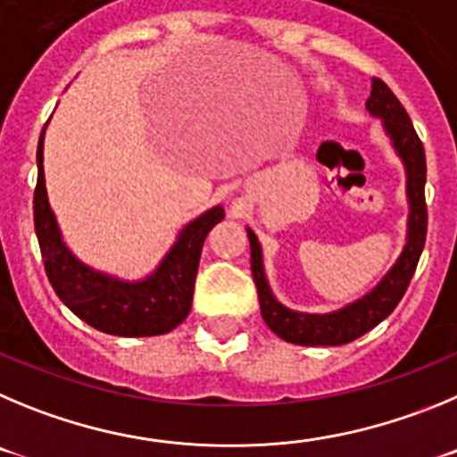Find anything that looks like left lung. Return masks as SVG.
Listing matches in <instances>:
<instances>
[{
    "label": "left lung",
    "mask_w": 457,
    "mask_h": 457,
    "mask_svg": "<svg viewBox=\"0 0 457 457\" xmlns=\"http://www.w3.org/2000/svg\"><path fill=\"white\" fill-rule=\"evenodd\" d=\"M367 111L373 118H380L385 134L392 141L394 150L405 166V188H408V237L401 254L394 262L392 269L385 278L373 287L369 294L357 298L351 305L341 307L328 314H307L285 307L273 295L266 279L264 257L262 245L248 228L250 238V269H253L254 285H257L259 307L264 316L266 326L279 337V339L298 344V346H341L348 341L357 339L380 320L387 319L394 307L401 303L403 294L408 289L414 269L421 257L423 244H426V229H428V209H426V152L423 143L419 141L408 111L403 109L398 97L394 96L389 86L382 79L373 77L371 97L367 100Z\"/></svg>",
    "instance_id": "left-lung-1"
}]
</instances>
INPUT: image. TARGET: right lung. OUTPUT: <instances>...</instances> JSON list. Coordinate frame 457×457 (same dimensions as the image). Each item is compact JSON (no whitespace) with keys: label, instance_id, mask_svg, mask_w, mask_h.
Segmentation results:
<instances>
[{"label":"right lung","instance_id":"add662e5","mask_svg":"<svg viewBox=\"0 0 457 457\" xmlns=\"http://www.w3.org/2000/svg\"><path fill=\"white\" fill-rule=\"evenodd\" d=\"M45 127L38 141V182L34 191V225L45 273L56 295L72 314L96 330L118 337L166 335L191 312L193 285L207 234L225 216L223 207H212L179 232L154 273L127 282L90 269L65 245L56 216L49 207L43 170Z\"/></svg>","mask_w":457,"mask_h":457}]
</instances>
